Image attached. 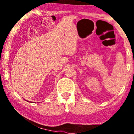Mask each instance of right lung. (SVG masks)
Wrapping results in <instances>:
<instances>
[{"instance_id":"obj_1","label":"right lung","mask_w":134,"mask_h":134,"mask_svg":"<svg viewBox=\"0 0 134 134\" xmlns=\"http://www.w3.org/2000/svg\"><path fill=\"white\" fill-rule=\"evenodd\" d=\"M28 101V102H29V101Z\"/></svg>"}]
</instances>
